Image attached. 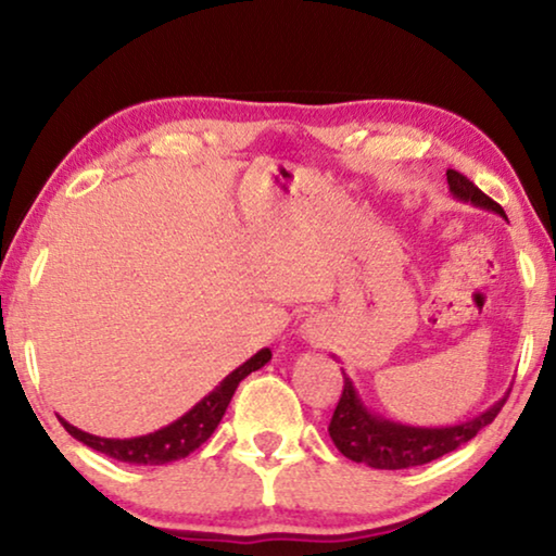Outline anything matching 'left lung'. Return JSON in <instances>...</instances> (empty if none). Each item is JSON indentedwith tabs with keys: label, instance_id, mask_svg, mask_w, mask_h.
<instances>
[{
	"label": "left lung",
	"instance_id": "8db88e82",
	"mask_svg": "<svg viewBox=\"0 0 556 556\" xmlns=\"http://www.w3.org/2000/svg\"><path fill=\"white\" fill-rule=\"evenodd\" d=\"M447 187H451V194L458 202H470L473 207L496 212V215L506 219V212L501 210V204L485 197L460 172L447 169ZM341 375H344V392H341L339 405L333 409L329 435L333 445L339 447V453L346 455L349 460L364 463V466L379 470L422 466V463H430L440 458V455L455 451L458 445L468 443L470 438H476L478 430H483L485 425L496 420V415L508 397L506 392L489 409H483L481 415L470 417L466 422L445 425V428H415V425H402L371 413L362 402L359 392H356L354 382L344 369H341Z\"/></svg>",
	"mask_w": 556,
	"mask_h": 556
}]
</instances>
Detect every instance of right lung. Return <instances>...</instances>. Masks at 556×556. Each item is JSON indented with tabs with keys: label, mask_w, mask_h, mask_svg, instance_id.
<instances>
[{
	"label": "right lung",
	"mask_w": 556,
	"mask_h": 556,
	"mask_svg": "<svg viewBox=\"0 0 556 556\" xmlns=\"http://www.w3.org/2000/svg\"><path fill=\"white\" fill-rule=\"evenodd\" d=\"M270 356L273 354L268 346L261 349V352L250 356L248 362H242L238 369H232L215 390L204 394L189 413L177 417V420L169 425H164V428L149 432V435L101 438L75 428V425L63 420V417H58V420L63 422V428L71 432L75 440H80L83 445L93 447L98 453L109 455L113 460L131 463V466H164V463L187 458L189 453H194L197 447L215 432L227 405H230L235 390H238V384L250 375V371L265 367V364L270 362Z\"/></svg>",
	"instance_id": "1"
}]
</instances>
